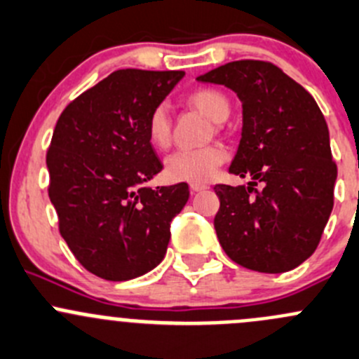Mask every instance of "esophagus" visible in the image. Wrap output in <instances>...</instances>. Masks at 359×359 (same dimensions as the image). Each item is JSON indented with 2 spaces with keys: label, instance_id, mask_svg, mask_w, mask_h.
<instances>
[{
  "label": "esophagus",
  "instance_id": "esophagus-1",
  "mask_svg": "<svg viewBox=\"0 0 359 359\" xmlns=\"http://www.w3.org/2000/svg\"><path fill=\"white\" fill-rule=\"evenodd\" d=\"M190 190H191V191H204V190H208V184L190 183Z\"/></svg>",
  "mask_w": 359,
  "mask_h": 359
}]
</instances>
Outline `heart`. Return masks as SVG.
Wrapping results in <instances>:
<instances>
[{
    "instance_id": "heart-1",
    "label": "heart",
    "mask_w": 359,
    "mask_h": 359,
    "mask_svg": "<svg viewBox=\"0 0 359 359\" xmlns=\"http://www.w3.org/2000/svg\"><path fill=\"white\" fill-rule=\"evenodd\" d=\"M188 101L215 123L225 122L230 115V104L226 97L222 92L212 90V88H198L191 92ZM147 133L154 147L165 148L169 144L171 120L164 104L157 106L151 111L147 123ZM225 157V150L218 144L194 148V150H178L165 158V176L172 181L204 183L215 175Z\"/></svg>"
}]
</instances>
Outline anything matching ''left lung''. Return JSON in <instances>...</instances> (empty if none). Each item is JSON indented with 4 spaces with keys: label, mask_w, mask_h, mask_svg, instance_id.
I'll return each instance as SVG.
<instances>
[{
    "label": "left lung",
    "mask_w": 359,
    "mask_h": 359,
    "mask_svg": "<svg viewBox=\"0 0 359 359\" xmlns=\"http://www.w3.org/2000/svg\"><path fill=\"white\" fill-rule=\"evenodd\" d=\"M243 102V133L229 171L248 187L216 184L215 229L236 264L265 274L299 267L318 248L333 209L337 165L314 97L264 60H233L197 78ZM258 182L264 188L257 191Z\"/></svg>",
    "instance_id": "left-lung-1"
}]
</instances>
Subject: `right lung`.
I'll return each instance as SVG.
<instances>
[{"label":"right lung","mask_w":359,"mask_h":359,"mask_svg":"<svg viewBox=\"0 0 359 359\" xmlns=\"http://www.w3.org/2000/svg\"><path fill=\"white\" fill-rule=\"evenodd\" d=\"M183 71L118 69L60 113L47 151L48 197L76 260L106 281L157 267L171 222L190 197L187 183L144 187L164 169L147 133L151 111Z\"/></svg>","instance_id":"add662e5"}]
</instances>
